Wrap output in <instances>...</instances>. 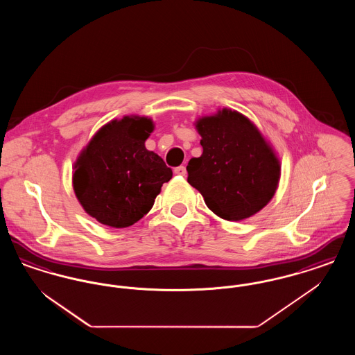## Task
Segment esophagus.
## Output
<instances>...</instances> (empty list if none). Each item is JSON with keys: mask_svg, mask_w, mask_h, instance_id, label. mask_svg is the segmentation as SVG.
Wrapping results in <instances>:
<instances>
[{"mask_svg": "<svg viewBox=\"0 0 355 355\" xmlns=\"http://www.w3.org/2000/svg\"><path fill=\"white\" fill-rule=\"evenodd\" d=\"M174 173H175L177 175H182V177H185L186 168L185 166H178V168H175V169H174Z\"/></svg>", "mask_w": 355, "mask_h": 355, "instance_id": "obj_1", "label": "esophagus"}]
</instances>
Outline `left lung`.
I'll return each instance as SVG.
<instances>
[{
	"label": "left lung",
	"instance_id": "obj_1",
	"mask_svg": "<svg viewBox=\"0 0 355 355\" xmlns=\"http://www.w3.org/2000/svg\"><path fill=\"white\" fill-rule=\"evenodd\" d=\"M201 135V157L186 166L187 182L207 207L226 220L257 214L274 197L281 162L270 142L250 119L227 107L194 122Z\"/></svg>",
	"mask_w": 355,
	"mask_h": 355
}]
</instances>
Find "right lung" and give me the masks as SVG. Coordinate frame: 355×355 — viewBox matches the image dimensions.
Returning a JSON list of instances; mask_svg holds the SVG:
<instances>
[{
  "label": "right lung",
  "mask_w": 355,
  "mask_h": 355,
  "mask_svg": "<svg viewBox=\"0 0 355 355\" xmlns=\"http://www.w3.org/2000/svg\"><path fill=\"white\" fill-rule=\"evenodd\" d=\"M152 119L125 116L103 125L73 166V189L85 211L110 227H128L149 213L173 171L145 146Z\"/></svg>",
  "instance_id": "add662e5"
}]
</instances>
